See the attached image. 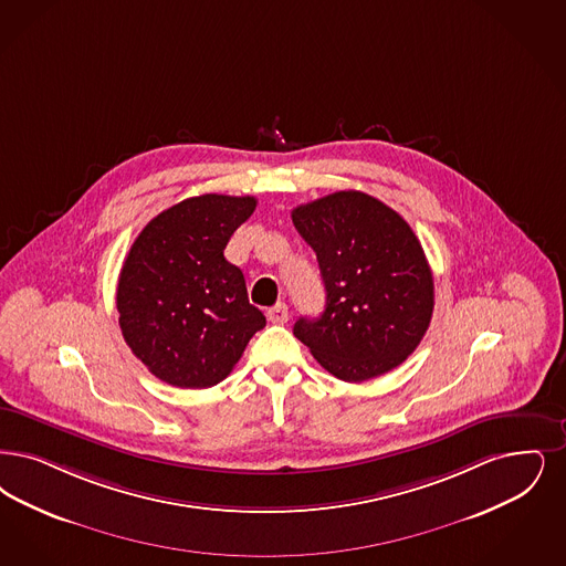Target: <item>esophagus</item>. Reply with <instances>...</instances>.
Returning <instances> with one entry per match:
<instances>
[{"mask_svg":"<svg viewBox=\"0 0 566 566\" xmlns=\"http://www.w3.org/2000/svg\"><path fill=\"white\" fill-rule=\"evenodd\" d=\"M268 319L272 324H286L289 322V305L286 303H277L272 310H268Z\"/></svg>","mask_w":566,"mask_h":566,"instance_id":"34e87169","label":"esophagus"}]
</instances>
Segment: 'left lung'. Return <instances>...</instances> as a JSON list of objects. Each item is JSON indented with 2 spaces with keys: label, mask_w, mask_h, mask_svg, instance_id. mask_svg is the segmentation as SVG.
Returning a JSON list of instances; mask_svg holds the SVG:
<instances>
[{
  "label": "left lung",
  "mask_w": 566,
  "mask_h": 566,
  "mask_svg": "<svg viewBox=\"0 0 566 566\" xmlns=\"http://www.w3.org/2000/svg\"><path fill=\"white\" fill-rule=\"evenodd\" d=\"M314 249L326 307L298 317L294 337L340 381L360 384L400 366L433 312V277L407 221L363 191H337L293 210Z\"/></svg>",
  "instance_id": "8db88e82"
}]
</instances>
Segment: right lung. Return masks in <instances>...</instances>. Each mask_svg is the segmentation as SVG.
I'll return each mask as SVG.
<instances>
[{
    "mask_svg": "<svg viewBox=\"0 0 566 566\" xmlns=\"http://www.w3.org/2000/svg\"><path fill=\"white\" fill-rule=\"evenodd\" d=\"M256 208L252 196L206 193L159 212L138 233L117 280L124 340L164 384H221L265 326L247 280L223 254Z\"/></svg>",
    "mask_w": 566,
    "mask_h": 566,
    "instance_id": "right-lung-1",
    "label": "right lung"
}]
</instances>
